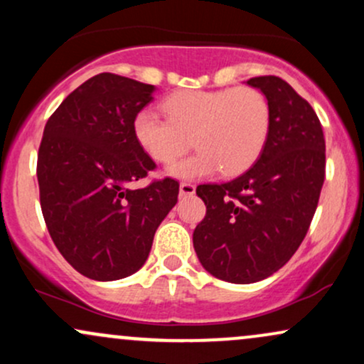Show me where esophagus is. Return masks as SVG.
Instances as JSON below:
<instances>
[{"label": "esophagus", "instance_id": "obj_1", "mask_svg": "<svg viewBox=\"0 0 364 364\" xmlns=\"http://www.w3.org/2000/svg\"><path fill=\"white\" fill-rule=\"evenodd\" d=\"M195 193V185H191V183H181L179 185V195L181 196H190Z\"/></svg>", "mask_w": 364, "mask_h": 364}]
</instances>
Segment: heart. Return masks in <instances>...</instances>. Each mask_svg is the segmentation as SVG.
<instances>
[{"label":"heart","instance_id":"b5f03b06","mask_svg":"<svg viewBox=\"0 0 364 364\" xmlns=\"http://www.w3.org/2000/svg\"><path fill=\"white\" fill-rule=\"evenodd\" d=\"M168 118L141 109L133 118L136 144L154 162L169 164L186 152L195 154L169 166L174 178H205L220 169L225 176L243 173L257 161L269 139V99L253 87L181 90L162 101Z\"/></svg>","mask_w":364,"mask_h":364}]
</instances>
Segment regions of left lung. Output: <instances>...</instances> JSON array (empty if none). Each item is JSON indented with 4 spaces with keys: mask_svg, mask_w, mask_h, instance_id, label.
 <instances>
[{
    "mask_svg": "<svg viewBox=\"0 0 364 364\" xmlns=\"http://www.w3.org/2000/svg\"><path fill=\"white\" fill-rule=\"evenodd\" d=\"M269 99L272 121L260 157L220 185L196 186L207 215L195 228L207 272L252 284L277 272L303 243L325 179V139L313 107L282 78H250Z\"/></svg>",
    "mask_w": 364,
    "mask_h": 364,
    "instance_id": "obj_1",
    "label": "left lung"
}]
</instances>
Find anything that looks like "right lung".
I'll return each mask as SVG.
<instances>
[{"instance_id":"1","label":"right lung","mask_w":364,"mask_h":364,"mask_svg":"<svg viewBox=\"0 0 364 364\" xmlns=\"http://www.w3.org/2000/svg\"><path fill=\"white\" fill-rule=\"evenodd\" d=\"M154 85L114 73L83 82L44 128L37 154L43 215L54 245L94 281L132 275L147 260L159 224L176 205L179 183H129L156 169L133 135V118Z\"/></svg>"}]
</instances>
